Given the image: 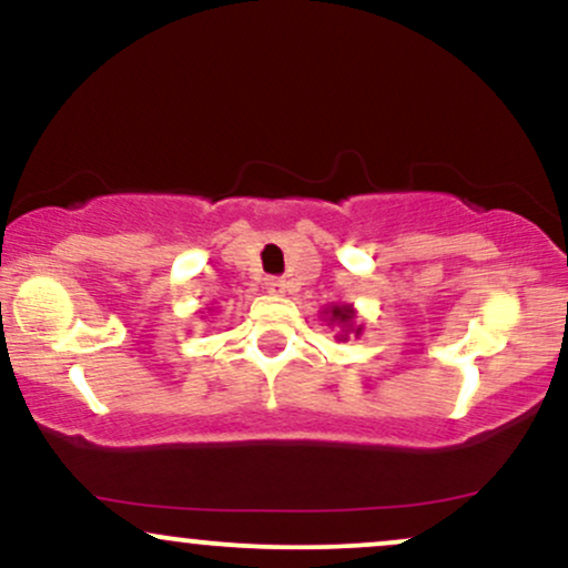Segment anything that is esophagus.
<instances>
[{
	"label": "esophagus",
	"instance_id": "1",
	"mask_svg": "<svg viewBox=\"0 0 568 568\" xmlns=\"http://www.w3.org/2000/svg\"><path fill=\"white\" fill-rule=\"evenodd\" d=\"M266 291L275 293V296H283L288 291V283L283 277H266Z\"/></svg>",
	"mask_w": 568,
	"mask_h": 568
}]
</instances>
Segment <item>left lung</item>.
<instances>
[{
  "label": "left lung",
  "mask_w": 568,
  "mask_h": 568,
  "mask_svg": "<svg viewBox=\"0 0 568 568\" xmlns=\"http://www.w3.org/2000/svg\"><path fill=\"white\" fill-rule=\"evenodd\" d=\"M331 321L352 323V310H349V306H334V310H331ZM357 334H361V328H357Z\"/></svg>",
  "instance_id": "8db88e82"
}]
</instances>
